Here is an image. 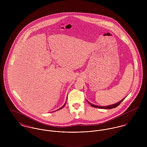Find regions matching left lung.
Here are the masks:
<instances>
[{
  "label": "left lung",
  "mask_w": 147,
  "mask_h": 147,
  "mask_svg": "<svg viewBox=\"0 0 147 147\" xmlns=\"http://www.w3.org/2000/svg\"><path fill=\"white\" fill-rule=\"evenodd\" d=\"M125 98H124L123 99H122L121 101H120L119 102L115 104H113V105H109V106H97V105H93V104H92L91 103H90L89 101L88 103L91 105L92 107H96V108H100V109H113V108H115L116 107H117L118 105H120V104L125 100Z\"/></svg>",
  "instance_id": "8db88e82"
}]
</instances>
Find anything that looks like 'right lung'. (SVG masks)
<instances>
[{
    "mask_svg": "<svg viewBox=\"0 0 147 147\" xmlns=\"http://www.w3.org/2000/svg\"><path fill=\"white\" fill-rule=\"evenodd\" d=\"M65 103H66V102H65ZM65 104H64V105H63V106H62V107H61V108H60V109H58V110H60V109H62V108H63V107H64V106H65Z\"/></svg>",
    "mask_w": 147,
    "mask_h": 147,
    "instance_id": "obj_1",
    "label": "right lung"
}]
</instances>
